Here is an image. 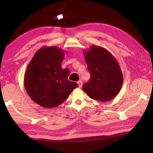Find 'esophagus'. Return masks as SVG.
<instances>
[{
  "label": "esophagus",
  "mask_w": 153,
  "mask_h": 153,
  "mask_svg": "<svg viewBox=\"0 0 153 153\" xmlns=\"http://www.w3.org/2000/svg\"><path fill=\"white\" fill-rule=\"evenodd\" d=\"M77 84H78V87H82V80H79V81H78V82H77Z\"/></svg>",
  "instance_id": "obj_1"
}]
</instances>
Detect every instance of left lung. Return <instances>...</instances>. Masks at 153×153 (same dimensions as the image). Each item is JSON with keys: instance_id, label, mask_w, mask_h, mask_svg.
Masks as SVG:
<instances>
[{"instance_id": "left-lung-1", "label": "left lung", "mask_w": 153, "mask_h": 153, "mask_svg": "<svg viewBox=\"0 0 153 153\" xmlns=\"http://www.w3.org/2000/svg\"><path fill=\"white\" fill-rule=\"evenodd\" d=\"M91 79L82 89L91 98L103 102L114 98L121 89L123 75L114 55L106 48L92 45L83 51Z\"/></svg>"}]
</instances>
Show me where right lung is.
Returning <instances> with one entry per match:
<instances>
[{
    "instance_id": "obj_1",
    "label": "right lung",
    "mask_w": 153,
    "mask_h": 153,
    "mask_svg": "<svg viewBox=\"0 0 153 153\" xmlns=\"http://www.w3.org/2000/svg\"><path fill=\"white\" fill-rule=\"evenodd\" d=\"M64 52L55 46L43 47L35 53L27 68L25 90L32 101L44 108L61 105L78 86L68 80L69 69L61 68Z\"/></svg>"
}]
</instances>
